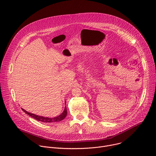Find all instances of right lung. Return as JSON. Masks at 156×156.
Masks as SVG:
<instances>
[{"mask_svg":"<svg viewBox=\"0 0 156 156\" xmlns=\"http://www.w3.org/2000/svg\"><path fill=\"white\" fill-rule=\"evenodd\" d=\"M66 103V102H65ZM22 110L25 112L27 114H28V115H30V117L34 118V119L39 121V122H45V123H52V122H60L62 120H63L66 116V114H67V111H66V106L64 108V110L63 112L59 115L57 117H55L54 118H50V117H42V116H39V115H37L36 114L30 113L27 112V110H25V109L22 108Z\"/></svg>","mask_w":156,"mask_h":156,"instance_id":"add662e5","label":"right lung"}]
</instances>
